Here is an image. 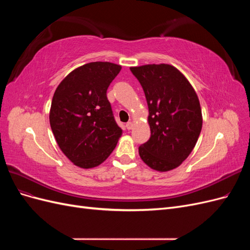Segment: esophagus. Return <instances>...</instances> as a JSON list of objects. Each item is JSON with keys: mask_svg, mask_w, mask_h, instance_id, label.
I'll list each match as a JSON object with an SVG mask.
<instances>
[{"mask_svg": "<svg viewBox=\"0 0 250 250\" xmlns=\"http://www.w3.org/2000/svg\"><path fill=\"white\" fill-rule=\"evenodd\" d=\"M132 127H133V123H132V122H128V123H126V128H127L128 130L132 129Z\"/></svg>", "mask_w": 250, "mask_h": 250, "instance_id": "esophagus-1", "label": "esophagus"}]
</instances>
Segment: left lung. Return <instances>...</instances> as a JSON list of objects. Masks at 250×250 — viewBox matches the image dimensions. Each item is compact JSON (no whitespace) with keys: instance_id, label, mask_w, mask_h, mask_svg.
Listing matches in <instances>:
<instances>
[{"instance_id":"8db88e82","label":"left lung","mask_w":250,"mask_h":250,"mask_svg":"<svg viewBox=\"0 0 250 250\" xmlns=\"http://www.w3.org/2000/svg\"><path fill=\"white\" fill-rule=\"evenodd\" d=\"M148 104L150 139L139 147L143 162L156 171H170L190 155L199 138L202 115L190 82L170 64L130 67Z\"/></svg>"}]
</instances>
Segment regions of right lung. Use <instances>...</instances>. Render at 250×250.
Listing matches in <instances>:
<instances>
[{
  "label": "right lung",
  "instance_id": "add662e5",
  "mask_svg": "<svg viewBox=\"0 0 250 250\" xmlns=\"http://www.w3.org/2000/svg\"><path fill=\"white\" fill-rule=\"evenodd\" d=\"M120 71L111 62L86 63L67 75L53 96L51 129L64 155L80 168L103 163L122 135L106 96Z\"/></svg>",
  "mask_w": 250,
  "mask_h": 250
}]
</instances>
